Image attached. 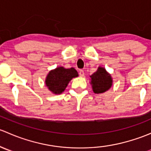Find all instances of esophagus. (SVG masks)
Wrapping results in <instances>:
<instances>
[{
	"mask_svg": "<svg viewBox=\"0 0 151 151\" xmlns=\"http://www.w3.org/2000/svg\"><path fill=\"white\" fill-rule=\"evenodd\" d=\"M79 74H80V77H84L85 75V72L83 70H80V71H79Z\"/></svg>",
	"mask_w": 151,
	"mask_h": 151,
	"instance_id": "1",
	"label": "esophagus"
}]
</instances>
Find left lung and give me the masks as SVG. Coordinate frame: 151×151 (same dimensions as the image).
I'll return each instance as SVG.
<instances>
[{
  "label": "left lung",
  "mask_w": 151,
  "mask_h": 151,
  "mask_svg": "<svg viewBox=\"0 0 151 151\" xmlns=\"http://www.w3.org/2000/svg\"><path fill=\"white\" fill-rule=\"evenodd\" d=\"M91 78L93 91L95 93H104L112 86V77L104 68L99 67L98 70L91 76Z\"/></svg>",
  "instance_id": "left-lung-1"
}]
</instances>
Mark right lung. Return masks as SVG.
I'll return each instance as SVG.
<instances>
[{"label":"right lung","mask_w":151,"mask_h":151,"mask_svg":"<svg viewBox=\"0 0 151 151\" xmlns=\"http://www.w3.org/2000/svg\"><path fill=\"white\" fill-rule=\"evenodd\" d=\"M77 76L78 73L74 68L58 67L50 71L45 83L49 90L53 93L60 94L64 91L70 80Z\"/></svg>","instance_id":"add662e5"}]
</instances>
